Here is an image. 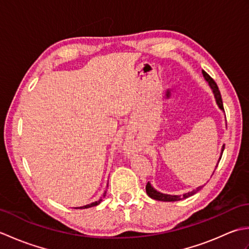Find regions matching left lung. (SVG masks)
<instances>
[{"instance_id": "left-lung-1", "label": "left lung", "mask_w": 249, "mask_h": 249, "mask_svg": "<svg viewBox=\"0 0 249 249\" xmlns=\"http://www.w3.org/2000/svg\"><path fill=\"white\" fill-rule=\"evenodd\" d=\"M203 76L205 78V80L209 82L211 89H213V93L215 95V98H216V103H217L218 107L221 109V110H225L224 109V104H223V99H221V95H220V92H219V89L217 87V84H216V82L213 80V78L211 77L208 72H205L204 71H202ZM224 149H225V144L223 145V149H221V155H223V152H224ZM221 158V156H220ZM219 158V160H220ZM204 186V185H203ZM203 186H199L198 188H196L195 190H193V192H189L187 194H184L183 196H178V195H166V194H161L160 192H157V190H155L154 188H153L151 186V184L147 182L146 186H145V190H146V194L150 196V197L152 199H155V200H158V201H178V200H183V199H186L188 197H190V196L195 195L196 193H198L199 190L202 188Z\"/></svg>"}]
</instances>
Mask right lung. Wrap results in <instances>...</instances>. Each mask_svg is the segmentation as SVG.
<instances>
[{"instance_id": "obj_1", "label": "right lung", "mask_w": 249, "mask_h": 249, "mask_svg": "<svg viewBox=\"0 0 249 249\" xmlns=\"http://www.w3.org/2000/svg\"><path fill=\"white\" fill-rule=\"evenodd\" d=\"M105 196H106V193L103 195V197L102 198H100L98 201H95V202H93V203H89V204H88V205H84V206H81V208L80 209H88V208H92V206H95V205H98L100 202H102V201H103V198L105 197ZM77 209V208H76ZM79 209V208H78Z\"/></svg>"}]
</instances>
